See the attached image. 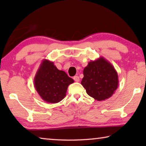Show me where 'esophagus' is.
Returning a JSON list of instances; mask_svg holds the SVG:
<instances>
[{
  "label": "esophagus",
  "instance_id": "1",
  "mask_svg": "<svg viewBox=\"0 0 146 146\" xmlns=\"http://www.w3.org/2000/svg\"><path fill=\"white\" fill-rule=\"evenodd\" d=\"M73 79H74V80H75V82H79V81H80V78H79L78 76H75L73 77Z\"/></svg>",
  "mask_w": 146,
  "mask_h": 146
}]
</instances>
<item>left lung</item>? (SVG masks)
I'll return each instance as SVG.
<instances>
[{
	"label": "left lung",
	"instance_id": "8db88e82",
	"mask_svg": "<svg viewBox=\"0 0 146 146\" xmlns=\"http://www.w3.org/2000/svg\"><path fill=\"white\" fill-rule=\"evenodd\" d=\"M81 84L90 97L98 101L110 98L118 86V76L115 68L102 56L89 62L84 69Z\"/></svg>",
	"mask_w": 146,
	"mask_h": 146
}]
</instances>
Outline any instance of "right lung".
Here are the masks:
<instances>
[{"label": "right lung", "mask_w": 146, "mask_h": 146, "mask_svg": "<svg viewBox=\"0 0 146 146\" xmlns=\"http://www.w3.org/2000/svg\"><path fill=\"white\" fill-rule=\"evenodd\" d=\"M74 82L53 62L44 59L34 78V86L40 98L46 102L58 103L66 97L68 86Z\"/></svg>", "instance_id": "1"}]
</instances>
